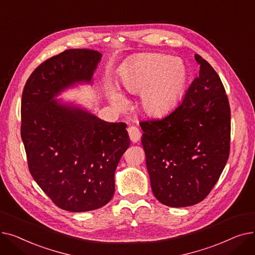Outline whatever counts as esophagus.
<instances>
[{
  "mask_svg": "<svg viewBox=\"0 0 255 255\" xmlns=\"http://www.w3.org/2000/svg\"><path fill=\"white\" fill-rule=\"evenodd\" d=\"M128 134H129V137L131 139L132 142H137L140 138V131L134 127V126H130L128 129Z\"/></svg>",
  "mask_w": 255,
  "mask_h": 255,
  "instance_id": "obj_1",
  "label": "esophagus"
}]
</instances>
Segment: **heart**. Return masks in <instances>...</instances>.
<instances>
[{
	"instance_id": "b5f03b06",
	"label": "heart",
	"mask_w": 255,
	"mask_h": 255,
	"mask_svg": "<svg viewBox=\"0 0 255 255\" xmlns=\"http://www.w3.org/2000/svg\"><path fill=\"white\" fill-rule=\"evenodd\" d=\"M187 82L184 63L161 53H144L121 72V84L131 94H139L142 112L151 117L167 114L180 100ZM111 103L124 110L128 100L117 88L110 87Z\"/></svg>"
}]
</instances>
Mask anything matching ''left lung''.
Returning <instances> with one entry per match:
<instances>
[{"label":"left lung","instance_id":"obj_1","mask_svg":"<svg viewBox=\"0 0 255 255\" xmlns=\"http://www.w3.org/2000/svg\"><path fill=\"white\" fill-rule=\"evenodd\" d=\"M182 101L160 120L140 122L151 188L171 208L198 204L217 183L230 155L231 109L213 67L199 55Z\"/></svg>","mask_w":255,"mask_h":255}]
</instances>
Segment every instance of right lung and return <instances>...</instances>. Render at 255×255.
I'll return each instance as SVG.
<instances>
[{"label": "right lung", "instance_id": "right-lung-1", "mask_svg": "<svg viewBox=\"0 0 255 255\" xmlns=\"http://www.w3.org/2000/svg\"><path fill=\"white\" fill-rule=\"evenodd\" d=\"M102 55L68 49L39 65L21 98V138L33 179L59 208L99 209L115 193V171L130 139L124 123H109L75 101L57 99L93 85Z\"/></svg>", "mask_w": 255, "mask_h": 255}]
</instances>
